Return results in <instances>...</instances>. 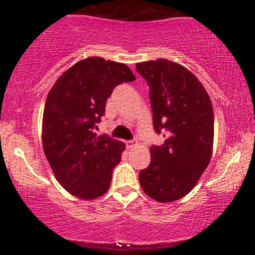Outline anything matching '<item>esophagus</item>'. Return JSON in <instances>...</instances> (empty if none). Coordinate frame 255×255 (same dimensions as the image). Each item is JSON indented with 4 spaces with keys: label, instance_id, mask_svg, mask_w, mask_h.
<instances>
[{
    "label": "esophagus",
    "instance_id": "34e87169",
    "mask_svg": "<svg viewBox=\"0 0 255 255\" xmlns=\"http://www.w3.org/2000/svg\"><path fill=\"white\" fill-rule=\"evenodd\" d=\"M126 145H127V147H128V148L134 147V146L136 145V140H128V141L126 142Z\"/></svg>",
    "mask_w": 255,
    "mask_h": 255
}]
</instances>
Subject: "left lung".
I'll return each mask as SVG.
<instances>
[{"label": "left lung", "instance_id": "1", "mask_svg": "<svg viewBox=\"0 0 255 255\" xmlns=\"http://www.w3.org/2000/svg\"><path fill=\"white\" fill-rule=\"evenodd\" d=\"M150 89L153 128L164 144L152 145L151 163L139 172L142 191L159 203L188 194L209 165L213 146V109L194 74L165 58L136 63Z\"/></svg>", "mask_w": 255, "mask_h": 255}]
</instances>
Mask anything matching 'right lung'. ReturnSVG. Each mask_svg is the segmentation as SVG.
Instances as JSON below:
<instances>
[{
  "label": "right lung",
  "mask_w": 255,
  "mask_h": 255,
  "mask_svg": "<svg viewBox=\"0 0 255 255\" xmlns=\"http://www.w3.org/2000/svg\"><path fill=\"white\" fill-rule=\"evenodd\" d=\"M135 80L124 63L89 57L64 72L46 97L43 148L57 181L81 199H95L109 189L113 170L125 144L97 135L108 98L116 86Z\"/></svg>",
  "instance_id": "obj_1"
}]
</instances>
